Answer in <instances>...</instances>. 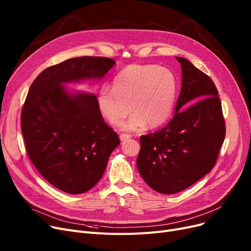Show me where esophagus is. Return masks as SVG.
I'll return each mask as SVG.
<instances>
[{
    "label": "esophagus",
    "mask_w": 251,
    "mask_h": 251,
    "mask_svg": "<svg viewBox=\"0 0 251 251\" xmlns=\"http://www.w3.org/2000/svg\"><path fill=\"white\" fill-rule=\"evenodd\" d=\"M130 138H131V135H129V134H121L120 135V140L121 141H126V140H128Z\"/></svg>",
    "instance_id": "esophagus-1"
}]
</instances>
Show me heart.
Listing matches in <instances>:
<instances>
[{
  "label": "heart",
  "mask_w": 251,
  "mask_h": 251,
  "mask_svg": "<svg viewBox=\"0 0 251 251\" xmlns=\"http://www.w3.org/2000/svg\"><path fill=\"white\" fill-rule=\"evenodd\" d=\"M176 96L174 75L155 65H130L119 72L113 88L103 87L97 95L100 114L114 126L123 123L125 131H137L164 124L173 110Z\"/></svg>",
  "instance_id": "b5f03b06"
}]
</instances>
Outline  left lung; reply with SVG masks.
<instances>
[{
	"instance_id": "obj_1",
	"label": "left lung",
	"mask_w": 251,
	"mask_h": 251,
	"mask_svg": "<svg viewBox=\"0 0 251 251\" xmlns=\"http://www.w3.org/2000/svg\"><path fill=\"white\" fill-rule=\"evenodd\" d=\"M182 86L175 115L164 128L140 137L137 169L148 185L162 194L188 188L216 164L226 127L218 89L187 59L176 57Z\"/></svg>"
}]
</instances>
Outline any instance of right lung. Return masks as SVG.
<instances>
[{"label": "right lung", "mask_w": 251, "mask_h": 251, "mask_svg": "<svg viewBox=\"0 0 251 251\" xmlns=\"http://www.w3.org/2000/svg\"><path fill=\"white\" fill-rule=\"evenodd\" d=\"M115 64L104 57L66 60L39 74L26 97L21 113L26 151L41 175L66 193L94 187L120 144L98 110L97 97L69 91L66 84L100 81Z\"/></svg>", "instance_id": "1"}]
</instances>
